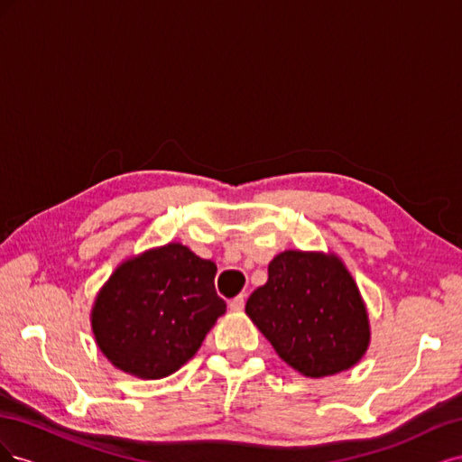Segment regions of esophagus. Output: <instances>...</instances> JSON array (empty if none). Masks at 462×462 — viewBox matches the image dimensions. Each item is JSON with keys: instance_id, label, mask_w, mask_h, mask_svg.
<instances>
[{"instance_id": "34e87169", "label": "esophagus", "mask_w": 462, "mask_h": 462, "mask_svg": "<svg viewBox=\"0 0 462 462\" xmlns=\"http://www.w3.org/2000/svg\"><path fill=\"white\" fill-rule=\"evenodd\" d=\"M245 300H246V295H236L231 302H229V309L235 310V312H241L245 309Z\"/></svg>"}]
</instances>
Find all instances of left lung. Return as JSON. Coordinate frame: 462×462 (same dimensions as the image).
<instances>
[{
  "label": "left lung",
  "instance_id": "1",
  "mask_svg": "<svg viewBox=\"0 0 462 462\" xmlns=\"http://www.w3.org/2000/svg\"><path fill=\"white\" fill-rule=\"evenodd\" d=\"M246 314L282 360L306 377L353 368L370 345L365 300L335 254H277L268 282L248 297Z\"/></svg>",
  "mask_w": 462,
  "mask_h": 462
}]
</instances>
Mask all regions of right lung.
<instances>
[{"instance_id": "1", "label": "right lung", "mask_w": 462, "mask_h": 462, "mask_svg": "<svg viewBox=\"0 0 462 462\" xmlns=\"http://www.w3.org/2000/svg\"><path fill=\"white\" fill-rule=\"evenodd\" d=\"M216 263L180 243L125 260L97 292L92 331L116 368L143 380L177 372L226 314Z\"/></svg>"}]
</instances>
